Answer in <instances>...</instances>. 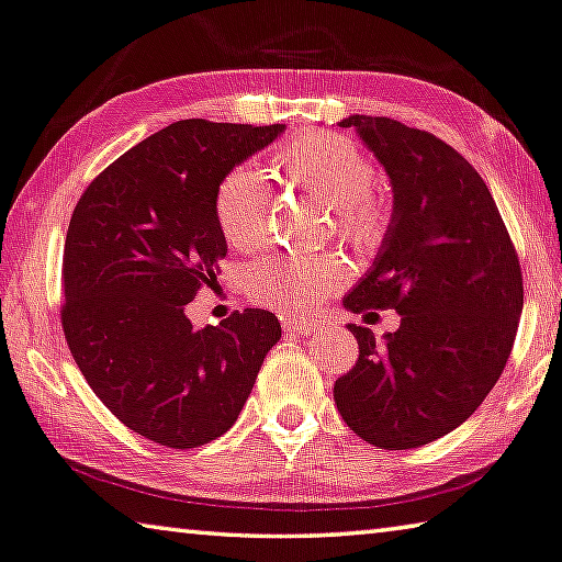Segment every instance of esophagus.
I'll return each mask as SVG.
<instances>
[{"label":"esophagus","instance_id":"esophagus-1","mask_svg":"<svg viewBox=\"0 0 562 562\" xmlns=\"http://www.w3.org/2000/svg\"><path fill=\"white\" fill-rule=\"evenodd\" d=\"M318 326H321V324H318L316 318H283V328L296 330V334H301V336L316 334Z\"/></svg>","mask_w":562,"mask_h":562}]
</instances>
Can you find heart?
<instances>
[{
	"instance_id": "heart-1",
	"label": "heart",
	"mask_w": 562,
	"mask_h": 562,
	"mask_svg": "<svg viewBox=\"0 0 562 562\" xmlns=\"http://www.w3.org/2000/svg\"><path fill=\"white\" fill-rule=\"evenodd\" d=\"M281 177L324 196L336 211V228L361 251L385 236L391 204L373 183V164L353 142L338 134L311 132L283 144L273 156ZM269 187L259 169L236 167L218 183L214 211L226 244L248 251L261 241ZM348 266L336 254L281 251L256 261L246 276L248 296L283 314H301L341 289Z\"/></svg>"
}]
</instances>
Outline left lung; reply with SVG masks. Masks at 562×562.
I'll list each match as a JSON object with an SVG mask.
<instances>
[{
  "label": "left lung",
  "mask_w": 562,
  "mask_h": 562,
  "mask_svg": "<svg viewBox=\"0 0 562 562\" xmlns=\"http://www.w3.org/2000/svg\"><path fill=\"white\" fill-rule=\"evenodd\" d=\"M338 126L356 128L393 191L379 256L344 306L395 308L401 326L379 341L348 324L358 361L334 398L368 443L418 448L471 418L501 379L522 314L518 254L481 173L438 136L389 116Z\"/></svg>",
  "instance_id": "obj_1"
}]
</instances>
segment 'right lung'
Instances as JSON below:
<instances>
[{"label":"right lung","instance_id":"right-lung-1","mask_svg":"<svg viewBox=\"0 0 562 562\" xmlns=\"http://www.w3.org/2000/svg\"><path fill=\"white\" fill-rule=\"evenodd\" d=\"M283 128L183 119L119 156L74 209L64 336L101 403L154 443L183 450L224 436L279 344L271 311L194 328L187 303L228 251L218 183Z\"/></svg>","mask_w":562,"mask_h":562}]
</instances>
